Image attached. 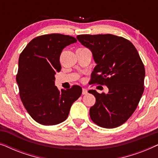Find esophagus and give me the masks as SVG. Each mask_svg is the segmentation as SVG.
I'll return each mask as SVG.
<instances>
[{"instance_id": "1", "label": "esophagus", "mask_w": 158, "mask_h": 158, "mask_svg": "<svg viewBox=\"0 0 158 158\" xmlns=\"http://www.w3.org/2000/svg\"><path fill=\"white\" fill-rule=\"evenodd\" d=\"M82 94H83V95H86L88 94V90L85 89V88H83V91H82Z\"/></svg>"}]
</instances>
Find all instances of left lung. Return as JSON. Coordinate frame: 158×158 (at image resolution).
<instances>
[{
	"label": "left lung",
	"mask_w": 158,
	"mask_h": 158,
	"mask_svg": "<svg viewBox=\"0 0 158 158\" xmlns=\"http://www.w3.org/2000/svg\"><path fill=\"white\" fill-rule=\"evenodd\" d=\"M77 40L91 51L96 66L93 83L105 85L108 94L88 91L96 97L90 116L103 128H115L126 122L137 109L144 92V64L132 43L113 34H82Z\"/></svg>",
	"instance_id": "left-lung-1"
}]
</instances>
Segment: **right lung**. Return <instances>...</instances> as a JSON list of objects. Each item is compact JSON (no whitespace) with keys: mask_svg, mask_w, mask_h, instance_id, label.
<instances>
[{"mask_svg":"<svg viewBox=\"0 0 158 158\" xmlns=\"http://www.w3.org/2000/svg\"><path fill=\"white\" fill-rule=\"evenodd\" d=\"M76 42L68 35L45 34L33 39L19 56L16 82L21 100L31 118L41 124L64 122L73 102L81 96L79 85L61 90L55 85V75L61 70L60 54Z\"/></svg>","mask_w":158,"mask_h":158,"instance_id":"right-lung-1","label":"right lung"}]
</instances>
